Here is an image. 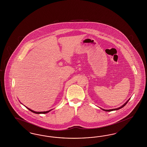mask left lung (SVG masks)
Returning a JSON list of instances; mask_svg holds the SVG:
<instances>
[{"label":"left lung","instance_id":"left-lung-1","mask_svg":"<svg viewBox=\"0 0 147 147\" xmlns=\"http://www.w3.org/2000/svg\"><path fill=\"white\" fill-rule=\"evenodd\" d=\"M129 100H128L124 105H123V106H121V107H119V108H115V109H109V110H106V109H103V111H106V112H111V111H117V110H118V109H121V108H122L124 106H125L126 104H127V103L129 102Z\"/></svg>","mask_w":147,"mask_h":147}]
</instances>
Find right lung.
Masks as SVG:
<instances>
[{
	"label": "right lung",
	"instance_id": "1",
	"mask_svg": "<svg viewBox=\"0 0 147 147\" xmlns=\"http://www.w3.org/2000/svg\"><path fill=\"white\" fill-rule=\"evenodd\" d=\"M28 109H29L30 111H31L32 112H33V113H35V114H45V113H47L48 112H50V111H46V112H35V111H32V110H31V109H30V108H27V107H26Z\"/></svg>",
	"mask_w": 147,
	"mask_h": 147
}]
</instances>
